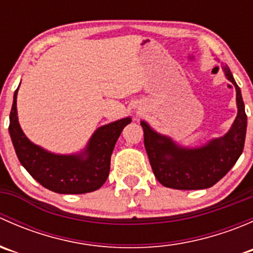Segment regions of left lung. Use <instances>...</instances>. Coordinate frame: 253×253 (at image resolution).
<instances>
[{
  "label": "left lung",
  "mask_w": 253,
  "mask_h": 253,
  "mask_svg": "<svg viewBox=\"0 0 253 253\" xmlns=\"http://www.w3.org/2000/svg\"><path fill=\"white\" fill-rule=\"evenodd\" d=\"M223 71L235 86L237 105L235 121L223 137L211 139L202 147L185 148L176 144L170 137L155 132L145 121H141L144 147L153 172L165 187L176 190L211 187L228 174L244 150L247 116L241 90L230 68L224 65Z\"/></svg>",
  "instance_id": "left-lung-1"
}]
</instances>
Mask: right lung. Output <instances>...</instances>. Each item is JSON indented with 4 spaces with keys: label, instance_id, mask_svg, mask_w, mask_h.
I'll return each mask as SVG.
<instances>
[{
    "label": "right lung",
    "instance_id": "right-lung-1",
    "mask_svg": "<svg viewBox=\"0 0 253 253\" xmlns=\"http://www.w3.org/2000/svg\"><path fill=\"white\" fill-rule=\"evenodd\" d=\"M18 88L13 95L8 129L20 164L40 185L56 193L81 195L100 188L109 176L116 141L125 126L131 124V117L99 127L78 154H55L30 142L20 128L17 116Z\"/></svg>",
    "mask_w": 253,
    "mask_h": 253
}]
</instances>
